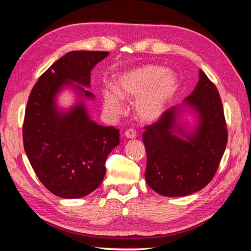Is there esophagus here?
<instances>
[{"label":"esophagus","instance_id":"esophagus-1","mask_svg":"<svg viewBox=\"0 0 251 251\" xmlns=\"http://www.w3.org/2000/svg\"><path fill=\"white\" fill-rule=\"evenodd\" d=\"M124 135H125L126 138H129V139H134V138H136V137H137L136 131H135L134 129H131V128L127 129V130L125 131Z\"/></svg>","mask_w":251,"mask_h":251}]
</instances>
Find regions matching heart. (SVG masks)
<instances>
[{
    "instance_id": "1",
    "label": "heart",
    "mask_w": 251,
    "mask_h": 251,
    "mask_svg": "<svg viewBox=\"0 0 251 251\" xmlns=\"http://www.w3.org/2000/svg\"><path fill=\"white\" fill-rule=\"evenodd\" d=\"M116 89L103 90V105L110 115L123 111V99H134L135 110L140 120L151 122L164 112L177 89V77L158 65H144L123 73L115 81Z\"/></svg>"
}]
</instances>
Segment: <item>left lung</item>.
Returning <instances> with one entry per match:
<instances>
[{"mask_svg":"<svg viewBox=\"0 0 251 251\" xmlns=\"http://www.w3.org/2000/svg\"><path fill=\"white\" fill-rule=\"evenodd\" d=\"M195 90L185 99L199 115L193 134L181 139L176 129L178 107L162 113L142 134L147 152L145 177L149 187L166 197H183L205 187L217 173L227 144V128L219 91L200 71Z\"/></svg>","mask_w":251,"mask_h":251,"instance_id":"1","label":"left lung"}]
</instances>
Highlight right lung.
Segmentation results:
<instances>
[{
  "mask_svg": "<svg viewBox=\"0 0 251 251\" xmlns=\"http://www.w3.org/2000/svg\"><path fill=\"white\" fill-rule=\"evenodd\" d=\"M109 55L104 51H72L51 65L29 95L23 125L25 152L44 187L58 197L87 196L101 185L105 161L120 144V130L90 121L83 103L62 113L55 96L75 81L90 86V72ZM83 96L93 95L76 86Z\"/></svg>",
  "mask_w": 251,
  "mask_h": 251,
  "instance_id": "1",
  "label": "right lung"
}]
</instances>
